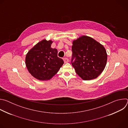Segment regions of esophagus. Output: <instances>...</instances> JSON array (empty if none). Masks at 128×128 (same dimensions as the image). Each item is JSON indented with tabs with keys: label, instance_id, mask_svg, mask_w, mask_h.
<instances>
[{
	"label": "esophagus",
	"instance_id": "34e87169",
	"mask_svg": "<svg viewBox=\"0 0 128 128\" xmlns=\"http://www.w3.org/2000/svg\"><path fill=\"white\" fill-rule=\"evenodd\" d=\"M63 59V60H64L65 63H68V62H69V60H68V59L67 58H64Z\"/></svg>",
	"mask_w": 128,
	"mask_h": 128
}]
</instances>
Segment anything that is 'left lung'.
<instances>
[{
    "instance_id": "1",
    "label": "left lung",
    "mask_w": 128,
    "mask_h": 128,
    "mask_svg": "<svg viewBox=\"0 0 128 128\" xmlns=\"http://www.w3.org/2000/svg\"><path fill=\"white\" fill-rule=\"evenodd\" d=\"M72 44L71 62L76 74L84 80L97 78L106 65L107 54L105 48L93 38L85 35L73 41Z\"/></svg>"
}]
</instances>
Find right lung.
Returning a JSON list of instances; mask_svg holds the SVG:
<instances>
[{
  "instance_id": "1",
  "label": "right lung",
  "mask_w": 128,
  "mask_h": 128,
  "mask_svg": "<svg viewBox=\"0 0 128 128\" xmlns=\"http://www.w3.org/2000/svg\"><path fill=\"white\" fill-rule=\"evenodd\" d=\"M52 41L43 40L35 44L26 54L25 64L30 74L40 80H50L64 64L58 57V50L52 48Z\"/></svg>"
}]
</instances>
